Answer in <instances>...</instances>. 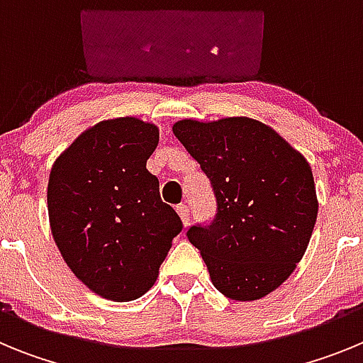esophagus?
I'll return each mask as SVG.
<instances>
[{"label": "esophagus", "instance_id": "34e87169", "mask_svg": "<svg viewBox=\"0 0 363 363\" xmlns=\"http://www.w3.org/2000/svg\"><path fill=\"white\" fill-rule=\"evenodd\" d=\"M176 213H178L179 218H182V223L187 227L189 225V207H187V205H185V203L178 205V207H176Z\"/></svg>", "mask_w": 363, "mask_h": 363}]
</instances>
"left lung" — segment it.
<instances>
[{
    "label": "left lung",
    "instance_id": "obj_1",
    "mask_svg": "<svg viewBox=\"0 0 363 363\" xmlns=\"http://www.w3.org/2000/svg\"><path fill=\"white\" fill-rule=\"evenodd\" d=\"M172 133L216 196L213 223L187 230L211 281L233 300L267 296L291 277L309 245L318 214L311 165L252 118L182 120Z\"/></svg>",
    "mask_w": 363,
    "mask_h": 363
}]
</instances>
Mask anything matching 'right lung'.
<instances>
[{
    "instance_id": "1",
    "label": "right lung",
    "mask_w": 363,
    "mask_h": 363,
    "mask_svg": "<svg viewBox=\"0 0 363 363\" xmlns=\"http://www.w3.org/2000/svg\"><path fill=\"white\" fill-rule=\"evenodd\" d=\"M158 142L154 123L105 120L79 134L50 169L54 242L76 278L107 300L145 294L184 227L147 171Z\"/></svg>"
}]
</instances>
